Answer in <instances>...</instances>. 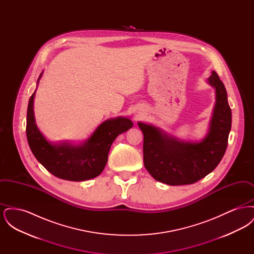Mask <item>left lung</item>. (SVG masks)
Wrapping results in <instances>:
<instances>
[{"mask_svg": "<svg viewBox=\"0 0 254 254\" xmlns=\"http://www.w3.org/2000/svg\"><path fill=\"white\" fill-rule=\"evenodd\" d=\"M207 83L215 88V106L208 132L201 142H186L154 126L138 123L144 134V165L157 181L170 185H190L215 169L224 156L231 128V109L226 87L212 71Z\"/></svg>", "mask_w": 254, "mask_h": 254, "instance_id": "left-lung-1", "label": "left lung"}]
</instances>
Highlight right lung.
I'll return each mask as SVG.
<instances>
[{
  "label": "right lung",
  "mask_w": 254,
  "mask_h": 254,
  "mask_svg": "<svg viewBox=\"0 0 254 254\" xmlns=\"http://www.w3.org/2000/svg\"><path fill=\"white\" fill-rule=\"evenodd\" d=\"M43 75L39 76L37 85ZM31 95L26 115V138L37 160L54 176L68 181H85L95 178L105 169L110 146L119 134L131 128L130 119L117 117L102 123L91 136L80 145L51 144L37 127Z\"/></svg>",
  "instance_id": "right-lung-1"
}]
</instances>
